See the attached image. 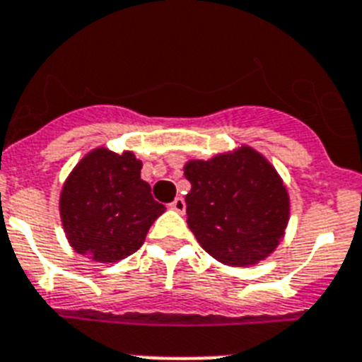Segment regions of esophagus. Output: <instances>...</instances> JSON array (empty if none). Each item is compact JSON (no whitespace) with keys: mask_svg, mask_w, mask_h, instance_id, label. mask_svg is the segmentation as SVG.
<instances>
[{"mask_svg":"<svg viewBox=\"0 0 362 362\" xmlns=\"http://www.w3.org/2000/svg\"><path fill=\"white\" fill-rule=\"evenodd\" d=\"M169 208L175 209V211H178V214H184V211H186V200L182 199V197H176L171 204H169Z\"/></svg>","mask_w":362,"mask_h":362,"instance_id":"34e87169","label":"esophagus"}]
</instances>
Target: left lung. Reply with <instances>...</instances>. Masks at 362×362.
Listing matches in <instances>:
<instances>
[{
  "label": "left lung",
  "instance_id": "1",
  "mask_svg": "<svg viewBox=\"0 0 362 362\" xmlns=\"http://www.w3.org/2000/svg\"><path fill=\"white\" fill-rule=\"evenodd\" d=\"M186 195L189 230L209 256L230 267L269 257L289 223V193L263 154L252 147L191 160Z\"/></svg>",
  "mask_w": 362,
  "mask_h": 362
}]
</instances>
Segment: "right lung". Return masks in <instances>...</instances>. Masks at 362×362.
<instances>
[{"label": "right lung", "instance_id": "1", "mask_svg": "<svg viewBox=\"0 0 362 362\" xmlns=\"http://www.w3.org/2000/svg\"><path fill=\"white\" fill-rule=\"evenodd\" d=\"M60 218L73 250L99 263L134 254L165 206L141 180L134 153L99 147L88 153L66 178L60 193Z\"/></svg>", "mask_w": 362, "mask_h": 362}]
</instances>
